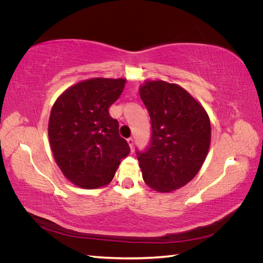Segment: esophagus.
<instances>
[{
    "label": "esophagus",
    "mask_w": 263,
    "mask_h": 263,
    "mask_svg": "<svg viewBox=\"0 0 263 263\" xmlns=\"http://www.w3.org/2000/svg\"><path fill=\"white\" fill-rule=\"evenodd\" d=\"M127 141H128V145H129L130 149L134 150V139L133 138H128V139H127Z\"/></svg>",
    "instance_id": "34e87169"
}]
</instances>
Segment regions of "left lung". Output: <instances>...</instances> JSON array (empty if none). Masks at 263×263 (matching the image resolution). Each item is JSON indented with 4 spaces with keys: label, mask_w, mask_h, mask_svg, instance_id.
Listing matches in <instances>:
<instances>
[{
    "label": "left lung",
    "mask_w": 263,
    "mask_h": 263,
    "mask_svg": "<svg viewBox=\"0 0 263 263\" xmlns=\"http://www.w3.org/2000/svg\"><path fill=\"white\" fill-rule=\"evenodd\" d=\"M151 119L150 145L137 150L142 178L159 192H171L192 180L211 144L208 113L181 86L148 81L139 90Z\"/></svg>",
    "instance_id": "8db88e82"
}]
</instances>
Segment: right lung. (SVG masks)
Instances as JSON below:
<instances>
[{"label":"right lung","instance_id":"1","mask_svg":"<svg viewBox=\"0 0 263 263\" xmlns=\"http://www.w3.org/2000/svg\"><path fill=\"white\" fill-rule=\"evenodd\" d=\"M125 79L94 78L69 87L52 106L48 136L65 177L83 189L105 186L130 148L119 136L108 108L124 90Z\"/></svg>","mask_w":263,"mask_h":263}]
</instances>
